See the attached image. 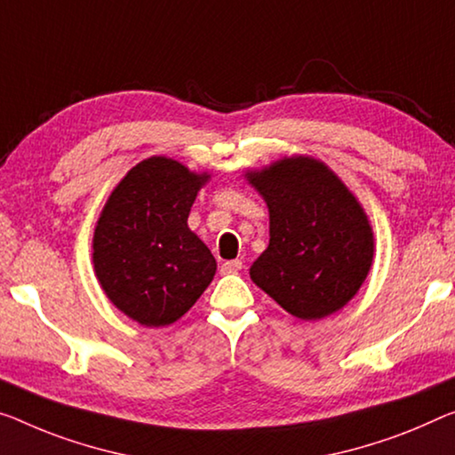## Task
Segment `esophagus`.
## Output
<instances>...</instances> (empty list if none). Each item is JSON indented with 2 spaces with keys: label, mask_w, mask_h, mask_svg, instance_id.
I'll return each mask as SVG.
<instances>
[{
  "label": "esophagus",
  "mask_w": 455,
  "mask_h": 455,
  "mask_svg": "<svg viewBox=\"0 0 455 455\" xmlns=\"http://www.w3.org/2000/svg\"><path fill=\"white\" fill-rule=\"evenodd\" d=\"M242 267H243L242 260H226L220 267V272L221 275H237V272L242 270Z\"/></svg>",
  "instance_id": "esophagus-1"
}]
</instances>
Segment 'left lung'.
<instances>
[{
  "mask_svg": "<svg viewBox=\"0 0 455 455\" xmlns=\"http://www.w3.org/2000/svg\"><path fill=\"white\" fill-rule=\"evenodd\" d=\"M248 180L270 212V242L251 264V281L303 321L339 311L372 264L374 237L364 209L309 156L278 160L250 172Z\"/></svg>",
  "mask_w": 455,
  "mask_h": 455,
  "instance_id": "8db88e82",
  "label": "left lung"
}]
</instances>
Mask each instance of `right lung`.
<instances>
[{"label":"right lung","mask_w":455,"mask_h":455,"mask_svg":"<svg viewBox=\"0 0 455 455\" xmlns=\"http://www.w3.org/2000/svg\"><path fill=\"white\" fill-rule=\"evenodd\" d=\"M207 179L152 156L125 174L103 207L93 235L95 275L111 303L140 325L183 317L213 281L215 258L187 226Z\"/></svg>","instance_id":"obj_1"}]
</instances>
